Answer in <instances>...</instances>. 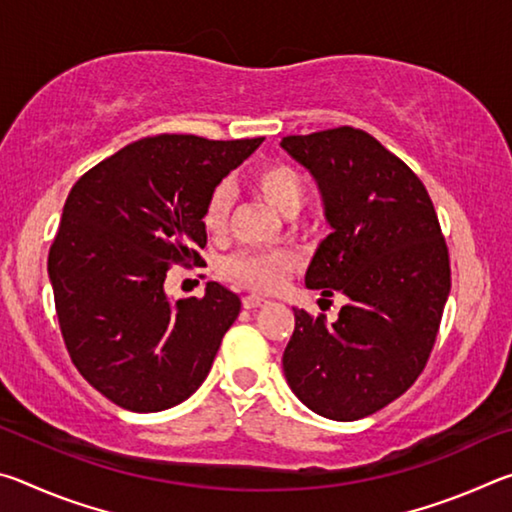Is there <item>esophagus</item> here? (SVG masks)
I'll return each instance as SVG.
<instances>
[{
    "label": "esophagus",
    "mask_w": 512,
    "mask_h": 512,
    "mask_svg": "<svg viewBox=\"0 0 512 512\" xmlns=\"http://www.w3.org/2000/svg\"><path fill=\"white\" fill-rule=\"evenodd\" d=\"M266 302H268L266 298H262V296H255V293H248V296H244V307H246V309L264 307Z\"/></svg>",
    "instance_id": "1"
}]
</instances>
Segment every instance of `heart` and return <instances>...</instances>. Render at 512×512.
Returning a JSON list of instances; mask_svg holds the SVG:
<instances>
[{
    "label": "heart",
    "instance_id": "obj_1",
    "mask_svg": "<svg viewBox=\"0 0 512 512\" xmlns=\"http://www.w3.org/2000/svg\"><path fill=\"white\" fill-rule=\"evenodd\" d=\"M250 187L259 198L284 216L296 214L305 203V178L284 162L262 164L250 171ZM232 210V192L228 185H216L203 205V228L210 235L225 230ZM298 266L296 255L291 253H266V250H241V253L225 259V273L232 280L248 289L275 291L280 289L287 275Z\"/></svg>",
    "mask_w": 512,
    "mask_h": 512
}]
</instances>
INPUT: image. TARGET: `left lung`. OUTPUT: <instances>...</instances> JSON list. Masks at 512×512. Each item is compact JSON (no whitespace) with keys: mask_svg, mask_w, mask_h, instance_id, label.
<instances>
[{"mask_svg":"<svg viewBox=\"0 0 512 512\" xmlns=\"http://www.w3.org/2000/svg\"><path fill=\"white\" fill-rule=\"evenodd\" d=\"M282 149L316 178L334 230L305 284L348 298L334 323L293 309L284 377L314 413L352 422L397 400L427 366L452 287L447 244L422 180L366 131L289 135Z\"/></svg>","mask_w":512,"mask_h":512,"instance_id":"8db88e82","label":"left lung"}]
</instances>
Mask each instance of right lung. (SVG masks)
Segmentation results:
<instances>
[{
  "label": "right lung",
  "mask_w": 512,
  "mask_h": 512,
  "mask_svg": "<svg viewBox=\"0 0 512 512\" xmlns=\"http://www.w3.org/2000/svg\"><path fill=\"white\" fill-rule=\"evenodd\" d=\"M264 137H144L85 171L49 248L58 325L76 370L121 409L155 413L203 384L241 309L207 282L203 298L171 302L173 264H201L203 205Z\"/></svg>",
  "instance_id": "1"
}]
</instances>
